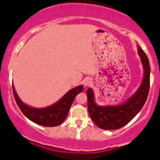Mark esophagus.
<instances>
[{"label": "esophagus", "instance_id": "1", "mask_svg": "<svg viewBox=\"0 0 160 160\" xmlns=\"http://www.w3.org/2000/svg\"><path fill=\"white\" fill-rule=\"evenodd\" d=\"M92 83H93V81H92L91 79L87 78L84 80V86H85V87H89V86L91 85Z\"/></svg>", "mask_w": 160, "mask_h": 160}]
</instances>
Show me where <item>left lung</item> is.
Here are the masks:
<instances>
[{
    "label": "left lung",
    "instance_id": "left-lung-1",
    "mask_svg": "<svg viewBox=\"0 0 160 160\" xmlns=\"http://www.w3.org/2000/svg\"><path fill=\"white\" fill-rule=\"evenodd\" d=\"M138 53L143 67V79L138 90L120 105L99 106L95 101L93 90H87V107L91 120L102 129H118L127 125L135 117L145 104L149 94L150 66L149 59L140 47Z\"/></svg>",
    "mask_w": 160,
    "mask_h": 160
}]
</instances>
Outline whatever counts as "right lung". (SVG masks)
<instances>
[{"label":"right lung","instance_id":"obj_1","mask_svg":"<svg viewBox=\"0 0 160 160\" xmlns=\"http://www.w3.org/2000/svg\"><path fill=\"white\" fill-rule=\"evenodd\" d=\"M83 90V85L78 86L69 90L61 99L53 105L44 108H35L23 102L13 86V96L21 112L32 122L43 127H50L60 125L65 120L76 96L81 93Z\"/></svg>","mask_w":160,"mask_h":160}]
</instances>
